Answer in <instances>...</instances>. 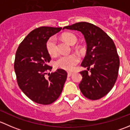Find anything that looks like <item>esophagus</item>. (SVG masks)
<instances>
[{
  "label": "esophagus",
  "mask_w": 130,
  "mask_h": 130,
  "mask_svg": "<svg viewBox=\"0 0 130 130\" xmlns=\"http://www.w3.org/2000/svg\"><path fill=\"white\" fill-rule=\"evenodd\" d=\"M72 74H73V72H68V76H69V77H70Z\"/></svg>",
  "instance_id": "esophagus-1"
}]
</instances>
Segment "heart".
Masks as SVG:
<instances>
[{
  "label": "heart",
  "instance_id": "b5f03b06",
  "mask_svg": "<svg viewBox=\"0 0 130 130\" xmlns=\"http://www.w3.org/2000/svg\"><path fill=\"white\" fill-rule=\"evenodd\" d=\"M63 40L69 44H74L77 41V38L74 34L67 32L62 36ZM46 48L47 52L50 56H55L57 53V41L55 36L50 38L46 43ZM79 57L77 55L72 53L70 55H64L60 56L55 61V66L58 69L66 70H72L78 63Z\"/></svg>",
  "mask_w": 130,
  "mask_h": 130
}]
</instances>
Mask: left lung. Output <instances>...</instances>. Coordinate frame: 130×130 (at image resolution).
Returning <instances> with one entry per match:
<instances>
[{"label":"left lung","mask_w":130,"mask_h":130,"mask_svg":"<svg viewBox=\"0 0 130 130\" xmlns=\"http://www.w3.org/2000/svg\"><path fill=\"white\" fill-rule=\"evenodd\" d=\"M63 29L80 31L87 43L86 55L81 66L88 70L80 72L82 75L79 84L81 92L90 100L105 96L115 86L120 67L113 41L100 27L89 23L80 22Z\"/></svg>","instance_id":"8db88e82"}]
</instances>
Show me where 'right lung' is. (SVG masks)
Wrapping results in <instances>:
<instances>
[{
    "label": "right lung",
    "instance_id": "1",
    "mask_svg": "<svg viewBox=\"0 0 130 130\" xmlns=\"http://www.w3.org/2000/svg\"><path fill=\"white\" fill-rule=\"evenodd\" d=\"M61 27L42 26L32 30L20 43L15 53L14 70L19 88L32 101L44 105L53 103L61 94L67 73L57 69L48 73L51 57L46 43Z\"/></svg>",
    "mask_w": 130,
    "mask_h": 130
}]
</instances>
